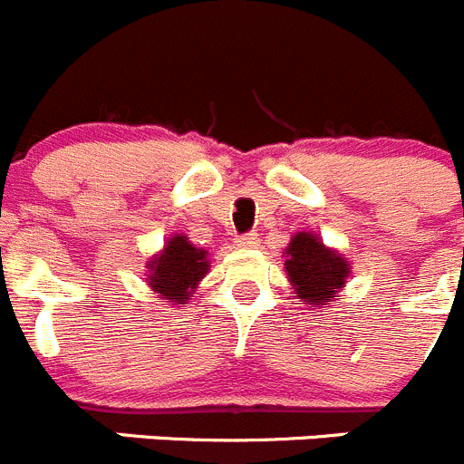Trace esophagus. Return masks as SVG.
<instances>
[{
	"mask_svg": "<svg viewBox=\"0 0 464 464\" xmlns=\"http://www.w3.org/2000/svg\"><path fill=\"white\" fill-rule=\"evenodd\" d=\"M237 245H240L242 249H256L258 236H256V233H246V236H240V237H237Z\"/></svg>",
	"mask_w": 464,
	"mask_h": 464,
	"instance_id": "34e87169",
	"label": "esophagus"
}]
</instances>
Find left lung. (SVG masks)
Returning <instances> with one entry per match:
<instances>
[{
  "label": "left lung",
  "mask_w": 464,
  "mask_h": 464,
  "mask_svg": "<svg viewBox=\"0 0 464 464\" xmlns=\"http://www.w3.org/2000/svg\"><path fill=\"white\" fill-rule=\"evenodd\" d=\"M285 279L293 295L309 309H324L341 300L353 263L336 249L324 245L314 231H297L284 249Z\"/></svg>",
  "instance_id": "obj_1"
}]
</instances>
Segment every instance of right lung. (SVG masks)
<instances>
[{"label": "right lung", "instance_id": "obj_1", "mask_svg": "<svg viewBox=\"0 0 464 464\" xmlns=\"http://www.w3.org/2000/svg\"><path fill=\"white\" fill-rule=\"evenodd\" d=\"M208 258V249L192 245L185 233H173L162 249L146 261V285L173 306L188 304L203 276L210 272Z\"/></svg>", "mask_w": 464, "mask_h": 464}]
</instances>
